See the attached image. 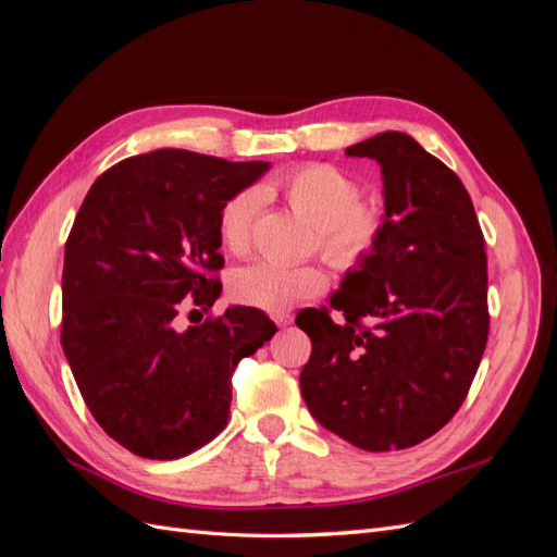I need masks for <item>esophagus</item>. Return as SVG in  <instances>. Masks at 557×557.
I'll list each match as a JSON object with an SVG mask.
<instances>
[{
    "label": "esophagus",
    "instance_id": "obj_1",
    "mask_svg": "<svg viewBox=\"0 0 557 557\" xmlns=\"http://www.w3.org/2000/svg\"><path fill=\"white\" fill-rule=\"evenodd\" d=\"M274 323H276L278 327H288V325H293V313H285V311L274 313Z\"/></svg>",
    "mask_w": 557,
    "mask_h": 557
}]
</instances>
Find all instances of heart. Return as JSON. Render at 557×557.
<instances>
[{"label":"heart","instance_id":"1","mask_svg":"<svg viewBox=\"0 0 557 557\" xmlns=\"http://www.w3.org/2000/svg\"><path fill=\"white\" fill-rule=\"evenodd\" d=\"M281 193L290 209L320 230V250L325 260L356 272L372 260L385 237L387 213L374 199H358V181L330 164H307L281 181ZM262 195L246 188L230 197L218 218L221 242L232 252H244L250 242ZM327 276L315 267H290L274 260H258L239 269L232 278V293L248 307L281 313L301 299L325 290Z\"/></svg>","mask_w":557,"mask_h":557}]
</instances>
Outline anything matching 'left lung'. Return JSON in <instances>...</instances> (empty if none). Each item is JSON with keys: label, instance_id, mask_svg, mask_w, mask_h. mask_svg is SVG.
<instances>
[{"label": "left lung", "instance_id": "left-lung-1", "mask_svg": "<svg viewBox=\"0 0 557 557\" xmlns=\"http://www.w3.org/2000/svg\"><path fill=\"white\" fill-rule=\"evenodd\" d=\"M346 156L381 164L387 230L330 307L297 313L311 339L301 397L348 444L401 450L440 432L476 376L491 327L485 242L458 174L409 134L381 132Z\"/></svg>", "mask_w": 557, "mask_h": 557}]
</instances>
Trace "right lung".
<instances>
[{
  "instance_id": "add662e5",
  "label": "right lung",
  "mask_w": 557,
  "mask_h": 557,
  "mask_svg": "<svg viewBox=\"0 0 557 557\" xmlns=\"http://www.w3.org/2000/svg\"><path fill=\"white\" fill-rule=\"evenodd\" d=\"M267 170L150 150L107 170L76 213L64 246L62 350L99 428L139 458L176 460L221 434L232 372L276 334L252 307L178 327L181 309L209 311L221 297L218 218Z\"/></svg>"
}]
</instances>
